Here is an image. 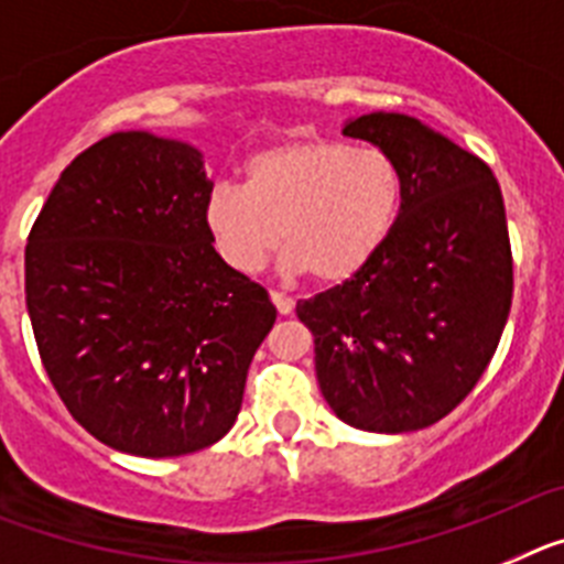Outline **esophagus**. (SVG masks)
<instances>
[{
    "instance_id": "34e87169",
    "label": "esophagus",
    "mask_w": 564,
    "mask_h": 564,
    "mask_svg": "<svg viewBox=\"0 0 564 564\" xmlns=\"http://www.w3.org/2000/svg\"><path fill=\"white\" fill-rule=\"evenodd\" d=\"M269 297H272V303H275L278 315H292V310H295V301H292V297L283 295V292H275V289L269 292Z\"/></svg>"
}]
</instances>
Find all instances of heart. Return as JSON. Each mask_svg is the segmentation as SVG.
Wrapping results in <instances>:
<instances>
[{
  "instance_id": "obj_1",
  "label": "heart",
  "mask_w": 564,
  "mask_h": 564,
  "mask_svg": "<svg viewBox=\"0 0 564 564\" xmlns=\"http://www.w3.org/2000/svg\"><path fill=\"white\" fill-rule=\"evenodd\" d=\"M400 204L403 175L383 150L292 139L254 153L243 166V187H215L204 227L238 275H254L283 238L286 272H312L335 286L383 249Z\"/></svg>"
}]
</instances>
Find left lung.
Masks as SVG:
<instances>
[{
	"label": "left lung",
	"instance_id": "1",
	"mask_svg": "<svg viewBox=\"0 0 564 564\" xmlns=\"http://www.w3.org/2000/svg\"><path fill=\"white\" fill-rule=\"evenodd\" d=\"M394 159L403 204L351 281L297 301L323 398L377 434L434 425L491 364L513 295L506 204L491 166L403 112L346 121Z\"/></svg>",
	"mask_w": 564,
	"mask_h": 564
}]
</instances>
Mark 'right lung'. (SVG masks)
Wrapping results in <instances>:
<instances>
[{"label":"right lung","mask_w":564,"mask_h":564,"mask_svg":"<svg viewBox=\"0 0 564 564\" xmlns=\"http://www.w3.org/2000/svg\"><path fill=\"white\" fill-rule=\"evenodd\" d=\"M209 193L193 144L127 130L65 166L28 235L42 364L73 420L116 452L218 443L275 323L267 289L213 249Z\"/></svg>","instance_id":"right-lung-1"}]
</instances>
